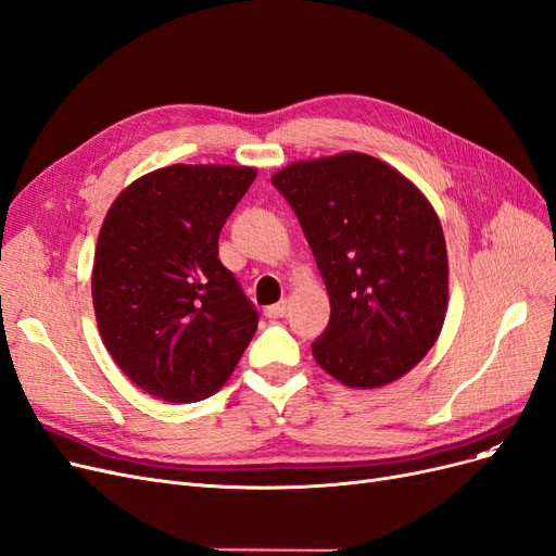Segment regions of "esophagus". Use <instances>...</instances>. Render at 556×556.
I'll list each match as a JSON object with an SVG mask.
<instances>
[{"label": "esophagus", "mask_w": 556, "mask_h": 556, "mask_svg": "<svg viewBox=\"0 0 556 556\" xmlns=\"http://www.w3.org/2000/svg\"><path fill=\"white\" fill-rule=\"evenodd\" d=\"M286 302H277V304H270V307H265V316L267 318H281L286 314Z\"/></svg>", "instance_id": "1"}]
</instances>
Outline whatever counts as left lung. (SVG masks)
<instances>
[{
	"label": "left lung",
	"instance_id": "8db88e82",
	"mask_svg": "<svg viewBox=\"0 0 556 556\" xmlns=\"http://www.w3.org/2000/svg\"><path fill=\"white\" fill-rule=\"evenodd\" d=\"M330 295L312 353L337 381L379 388L434 346L447 309L441 222L402 173L361 152L298 161L273 177Z\"/></svg>",
	"mask_w": 556,
	"mask_h": 556
}]
</instances>
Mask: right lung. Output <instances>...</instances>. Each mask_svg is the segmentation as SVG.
I'll return each mask as SVG.
<instances>
[{
    "mask_svg": "<svg viewBox=\"0 0 556 556\" xmlns=\"http://www.w3.org/2000/svg\"><path fill=\"white\" fill-rule=\"evenodd\" d=\"M256 177L175 164L119 193L99 232L92 300L105 349L159 400L217 392L252 342L258 312L219 261V232Z\"/></svg>",
    "mask_w": 556,
    "mask_h": 556,
    "instance_id": "add662e5",
    "label": "right lung"
}]
</instances>
